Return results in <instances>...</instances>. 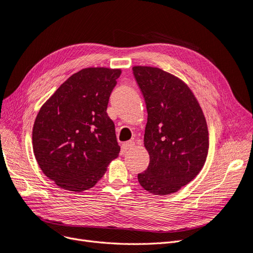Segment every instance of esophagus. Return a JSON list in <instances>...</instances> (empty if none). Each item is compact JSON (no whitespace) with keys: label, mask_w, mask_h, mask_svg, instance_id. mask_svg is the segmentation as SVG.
I'll use <instances>...</instances> for the list:
<instances>
[{"label":"esophagus","mask_w":253,"mask_h":253,"mask_svg":"<svg viewBox=\"0 0 253 253\" xmlns=\"http://www.w3.org/2000/svg\"><path fill=\"white\" fill-rule=\"evenodd\" d=\"M135 145V142L133 140H129V141H126V142H124L123 144H121V151L123 152H126L128 151L130 147H133Z\"/></svg>","instance_id":"obj_1"}]
</instances>
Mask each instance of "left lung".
I'll use <instances>...</instances> for the list:
<instances>
[{
  "instance_id": "8db88e82",
  "label": "left lung",
  "mask_w": 253,
  "mask_h": 253,
  "mask_svg": "<svg viewBox=\"0 0 253 253\" xmlns=\"http://www.w3.org/2000/svg\"><path fill=\"white\" fill-rule=\"evenodd\" d=\"M133 74L145 101L144 146L150 155L140 185L154 195H169L202 169L208 153L203 112L179 78L153 67H134Z\"/></svg>"
}]
</instances>
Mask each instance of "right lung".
Instances as JSON below:
<instances>
[{
	"mask_svg": "<svg viewBox=\"0 0 253 253\" xmlns=\"http://www.w3.org/2000/svg\"><path fill=\"white\" fill-rule=\"evenodd\" d=\"M120 73L119 69H84L41 108L32 130L33 153L42 172L59 187H93L118 156L107 108Z\"/></svg>",
	"mask_w": 253,
	"mask_h": 253,
	"instance_id": "obj_1",
	"label": "right lung"
}]
</instances>
